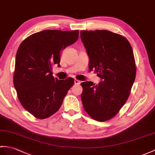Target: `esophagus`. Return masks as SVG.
I'll use <instances>...</instances> for the list:
<instances>
[{"mask_svg":"<svg viewBox=\"0 0 155 155\" xmlns=\"http://www.w3.org/2000/svg\"><path fill=\"white\" fill-rule=\"evenodd\" d=\"M74 84H77V85L80 84H81V81L77 80V79H76V80H74Z\"/></svg>","mask_w":155,"mask_h":155,"instance_id":"obj_1","label":"esophagus"}]
</instances>
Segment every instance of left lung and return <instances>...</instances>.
Listing matches in <instances>:
<instances>
[{
	"mask_svg": "<svg viewBox=\"0 0 155 155\" xmlns=\"http://www.w3.org/2000/svg\"><path fill=\"white\" fill-rule=\"evenodd\" d=\"M90 58L89 71L103 81L81 82L82 105L94 120L106 121L118 114L129 98L136 77L134 52L123 35L107 30L81 31Z\"/></svg>",
	"mask_w": 155,
	"mask_h": 155,
	"instance_id": "left-lung-1",
	"label": "left lung"
}]
</instances>
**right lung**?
Listing matches in <instances>:
<instances>
[{
  "mask_svg": "<svg viewBox=\"0 0 155 155\" xmlns=\"http://www.w3.org/2000/svg\"><path fill=\"white\" fill-rule=\"evenodd\" d=\"M78 30H48L37 32L21 43L16 53L14 86L20 102L38 119L48 118L62 105L74 78L58 80L53 76L59 67L60 53L78 38Z\"/></svg>",
  "mask_w": 155,
  "mask_h": 155,
  "instance_id": "1",
  "label": "right lung"
}]
</instances>
